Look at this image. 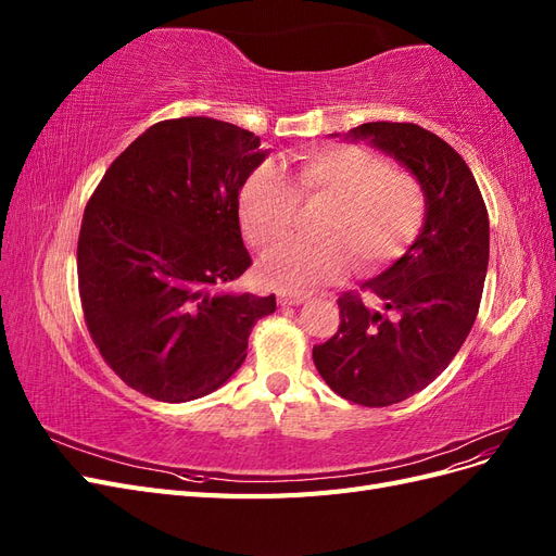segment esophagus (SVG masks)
<instances>
[{
  "label": "esophagus",
  "mask_w": 556,
  "mask_h": 556,
  "mask_svg": "<svg viewBox=\"0 0 556 556\" xmlns=\"http://www.w3.org/2000/svg\"><path fill=\"white\" fill-rule=\"evenodd\" d=\"M306 299H308V294H301V292H278L280 306H299V304H304Z\"/></svg>",
  "instance_id": "34e87169"
}]
</instances>
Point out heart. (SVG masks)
<instances>
[{
  "label": "heart",
  "mask_w": 556,
  "mask_h": 556,
  "mask_svg": "<svg viewBox=\"0 0 556 556\" xmlns=\"http://www.w3.org/2000/svg\"><path fill=\"white\" fill-rule=\"evenodd\" d=\"M292 182L271 166H260L239 197L245 237L271 248L288 237L299 199L331 201L315 243H288L268 252L262 276L274 288L311 290L341 280L350 262L376 271L406 250L425 225L427 197L419 180L357 146L313 150L292 164Z\"/></svg>",
  "instance_id": "1"
}]
</instances>
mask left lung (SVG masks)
Here are the masks:
<instances>
[{
	"instance_id": "8db88e82",
	"label": "left lung",
	"mask_w": 556,
	"mask_h": 556,
	"mask_svg": "<svg viewBox=\"0 0 556 556\" xmlns=\"http://www.w3.org/2000/svg\"><path fill=\"white\" fill-rule=\"evenodd\" d=\"M348 139L392 155L427 197L422 231L406 255L364 282L376 308L345 292L339 331L313 348L315 368L336 394L382 408L422 392L464 345L490 262V217L468 164L429 129L366 123Z\"/></svg>"
}]
</instances>
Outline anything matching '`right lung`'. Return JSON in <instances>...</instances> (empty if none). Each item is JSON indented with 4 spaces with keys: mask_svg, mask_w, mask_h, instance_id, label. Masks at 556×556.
<instances>
[{
    "mask_svg": "<svg viewBox=\"0 0 556 556\" xmlns=\"http://www.w3.org/2000/svg\"><path fill=\"white\" fill-rule=\"evenodd\" d=\"M260 137L213 117H174L115 157L83 213L78 292L104 362L155 401L206 396L239 371L276 296L227 292L252 264L239 192Z\"/></svg>",
    "mask_w": 556,
    "mask_h": 556,
    "instance_id": "1",
    "label": "right lung"
}]
</instances>
